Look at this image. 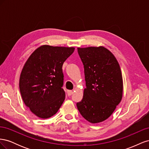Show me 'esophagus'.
Here are the masks:
<instances>
[{"instance_id": "1", "label": "esophagus", "mask_w": 149, "mask_h": 149, "mask_svg": "<svg viewBox=\"0 0 149 149\" xmlns=\"http://www.w3.org/2000/svg\"><path fill=\"white\" fill-rule=\"evenodd\" d=\"M67 94H68V96H71V94H73V91H71V90H68V91H67Z\"/></svg>"}]
</instances>
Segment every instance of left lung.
<instances>
[{
  "instance_id": "left-lung-1",
  "label": "left lung",
  "mask_w": 149,
  "mask_h": 149,
  "mask_svg": "<svg viewBox=\"0 0 149 149\" xmlns=\"http://www.w3.org/2000/svg\"><path fill=\"white\" fill-rule=\"evenodd\" d=\"M84 68L86 88L78 109L92 124L106 120L121 101L123 80L118 60L104 47L78 48Z\"/></svg>"
}]
</instances>
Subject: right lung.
<instances>
[{
  "instance_id": "obj_1",
  "label": "right lung",
  "mask_w": 149,
  "mask_h": 149,
  "mask_svg": "<svg viewBox=\"0 0 149 149\" xmlns=\"http://www.w3.org/2000/svg\"><path fill=\"white\" fill-rule=\"evenodd\" d=\"M74 49L44 45L25 62L20 76V91L25 104L38 118H51L63 102L62 66Z\"/></svg>"
}]
</instances>
